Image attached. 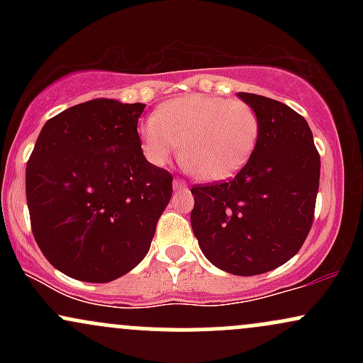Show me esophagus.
<instances>
[{"instance_id":"esophagus-1","label":"esophagus","mask_w":363,"mask_h":363,"mask_svg":"<svg viewBox=\"0 0 363 363\" xmlns=\"http://www.w3.org/2000/svg\"><path fill=\"white\" fill-rule=\"evenodd\" d=\"M186 187V182L182 179H174V189L176 191H182Z\"/></svg>"}]
</instances>
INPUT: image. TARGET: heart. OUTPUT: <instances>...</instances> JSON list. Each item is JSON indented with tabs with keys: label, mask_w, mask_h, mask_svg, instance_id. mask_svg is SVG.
Listing matches in <instances>:
<instances>
[{
	"label": "heart",
	"mask_w": 363,
	"mask_h": 363,
	"mask_svg": "<svg viewBox=\"0 0 363 363\" xmlns=\"http://www.w3.org/2000/svg\"><path fill=\"white\" fill-rule=\"evenodd\" d=\"M259 138V118L249 104L211 95L170 101L141 126L152 164L164 165L183 145L184 167L201 181L232 177L247 164Z\"/></svg>",
	"instance_id": "obj_1"
}]
</instances>
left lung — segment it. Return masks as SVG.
I'll use <instances>...</instances> for the list:
<instances>
[{
    "label": "left lung",
    "mask_w": 363,
    "mask_h": 363,
    "mask_svg": "<svg viewBox=\"0 0 363 363\" xmlns=\"http://www.w3.org/2000/svg\"><path fill=\"white\" fill-rule=\"evenodd\" d=\"M239 97L259 118L256 148L235 177L191 187V227L211 264L252 277L285 264L306 242L320 157L298 112L262 95Z\"/></svg>",
    "instance_id": "1"
}]
</instances>
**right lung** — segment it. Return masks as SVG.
I'll use <instances>...</instances> for the list:
<instances>
[{"instance_id": "add662e5", "label": "right lung", "mask_w": 363, "mask_h": 363, "mask_svg": "<svg viewBox=\"0 0 363 363\" xmlns=\"http://www.w3.org/2000/svg\"><path fill=\"white\" fill-rule=\"evenodd\" d=\"M145 104L95 99L44 124L25 170L32 234L56 269L82 281L123 277L147 256L172 196V174L150 164Z\"/></svg>"}]
</instances>
